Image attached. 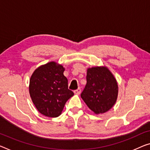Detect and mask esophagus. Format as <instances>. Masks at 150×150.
<instances>
[{"label":"esophagus","mask_w":150,"mask_h":150,"mask_svg":"<svg viewBox=\"0 0 150 150\" xmlns=\"http://www.w3.org/2000/svg\"><path fill=\"white\" fill-rule=\"evenodd\" d=\"M74 94H80V93H81V89H80V88H78V89L75 90V91H74Z\"/></svg>","instance_id":"esophagus-1"}]
</instances>
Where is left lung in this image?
<instances>
[{"mask_svg":"<svg viewBox=\"0 0 150 150\" xmlns=\"http://www.w3.org/2000/svg\"><path fill=\"white\" fill-rule=\"evenodd\" d=\"M86 82L80 96L89 109L96 114L111 109L118 95V85L111 72L106 67L88 68Z\"/></svg>","mask_w":150,"mask_h":150,"instance_id":"8db88e82","label":"left lung"}]
</instances>
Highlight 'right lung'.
Masks as SVG:
<instances>
[{
  "instance_id": "1",
  "label": "right lung",
  "mask_w": 150,
  "mask_h": 150,
  "mask_svg": "<svg viewBox=\"0 0 150 150\" xmlns=\"http://www.w3.org/2000/svg\"><path fill=\"white\" fill-rule=\"evenodd\" d=\"M64 68L51 62L34 71L29 82V94L37 109L45 116L58 117L66 101L74 95L68 89Z\"/></svg>"
}]
</instances>
